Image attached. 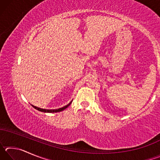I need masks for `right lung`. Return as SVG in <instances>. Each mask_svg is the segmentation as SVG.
I'll return each mask as SVG.
<instances>
[{"instance_id": "right-lung-1", "label": "right lung", "mask_w": 160, "mask_h": 160, "mask_svg": "<svg viewBox=\"0 0 160 160\" xmlns=\"http://www.w3.org/2000/svg\"><path fill=\"white\" fill-rule=\"evenodd\" d=\"M72 102V100L68 104H67L66 106H65L63 107H61V108H59V109H42V108L35 107V106H34V105H32V106L33 107L34 109H36L37 110L39 111V112H44V113H56V112H62V111H63L64 109H66L67 107H68L70 106V104H71Z\"/></svg>"}]
</instances>
